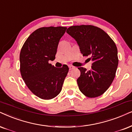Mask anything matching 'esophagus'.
I'll use <instances>...</instances> for the list:
<instances>
[{"instance_id":"obj_1","label":"esophagus","mask_w":132,"mask_h":132,"mask_svg":"<svg viewBox=\"0 0 132 132\" xmlns=\"http://www.w3.org/2000/svg\"><path fill=\"white\" fill-rule=\"evenodd\" d=\"M75 67L74 66H72V65H69V70H71V69H74Z\"/></svg>"}]
</instances>
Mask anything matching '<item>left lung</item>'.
<instances>
[{"mask_svg":"<svg viewBox=\"0 0 132 132\" xmlns=\"http://www.w3.org/2000/svg\"><path fill=\"white\" fill-rule=\"evenodd\" d=\"M66 32L76 40L83 56L93 61L91 69L78 68L79 89L88 97L103 94L112 83L118 65V49L109 35L93 26H71Z\"/></svg>","mask_w":132,"mask_h":132,"instance_id":"8db88e82","label":"left lung"}]
</instances>
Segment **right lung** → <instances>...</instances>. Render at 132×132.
Instances as JSON below:
<instances>
[{
    "label": "right lung",
    "instance_id": "right-lung-1",
    "mask_svg": "<svg viewBox=\"0 0 132 132\" xmlns=\"http://www.w3.org/2000/svg\"><path fill=\"white\" fill-rule=\"evenodd\" d=\"M67 28L41 27L27 39L20 53V71L29 89L43 99L55 97L61 92L69 68L49 63L55 58L58 45Z\"/></svg>",
    "mask_w": 132,
    "mask_h": 132
}]
</instances>
